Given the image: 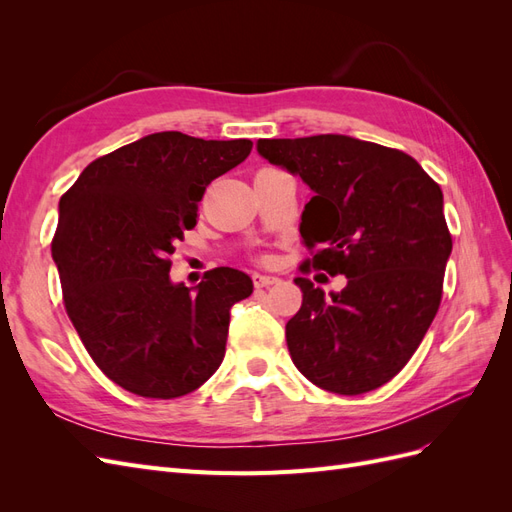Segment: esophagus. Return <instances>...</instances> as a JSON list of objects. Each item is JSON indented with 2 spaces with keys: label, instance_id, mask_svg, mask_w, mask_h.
<instances>
[{
  "label": "esophagus",
  "instance_id": "obj_1",
  "mask_svg": "<svg viewBox=\"0 0 512 512\" xmlns=\"http://www.w3.org/2000/svg\"><path fill=\"white\" fill-rule=\"evenodd\" d=\"M252 280H254V286H256V288H269V286H273V284L280 282V277H275V275H262V273H254V275H252Z\"/></svg>",
  "mask_w": 512,
  "mask_h": 512
}]
</instances>
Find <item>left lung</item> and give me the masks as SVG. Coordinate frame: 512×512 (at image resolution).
I'll return each mask as SVG.
<instances>
[{"instance_id": "left-lung-1", "label": "left lung", "mask_w": 512, "mask_h": 512, "mask_svg": "<svg viewBox=\"0 0 512 512\" xmlns=\"http://www.w3.org/2000/svg\"><path fill=\"white\" fill-rule=\"evenodd\" d=\"M258 153L314 192L299 226L312 254L301 273L312 264L348 277L331 299L294 280L303 303L286 324L292 363L324 391H374L406 367L438 314L453 250L440 185L408 153L344 134L260 138Z\"/></svg>"}]
</instances>
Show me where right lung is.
Returning <instances> with one entry per match:
<instances>
[{
	"instance_id": "obj_1",
	"label": "right lung",
	"mask_w": 512,
	"mask_h": 512,
	"mask_svg": "<svg viewBox=\"0 0 512 512\" xmlns=\"http://www.w3.org/2000/svg\"><path fill=\"white\" fill-rule=\"evenodd\" d=\"M252 141L158 132L91 162L59 200L51 243L68 318L108 380L138 397L175 399L220 367L230 307L254 290L218 267L194 290L170 282V256L192 230L207 185Z\"/></svg>"
}]
</instances>
